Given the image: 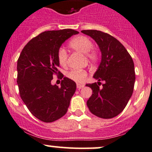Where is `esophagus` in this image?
Masks as SVG:
<instances>
[{"label": "esophagus", "mask_w": 152, "mask_h": 152, "mask_svg": "<svg viewBox=\"0 0 152 152\" xmlns=\"http://www.w3.org/2000/svg\"><path fill=\"white\" fill-rule=\"evenodd\" d=\"M84 87L83 85H82V84H80V83H77V88L79 89V90H80V89H82L83 87Z\"/></svg>", "instance_id": "esophagus-1"}]
</instances>
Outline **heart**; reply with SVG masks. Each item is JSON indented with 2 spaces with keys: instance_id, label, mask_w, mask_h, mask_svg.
Returning <instances> with one entry per match:
<instances>
[{
  "instance_id": "heart-1",
  "label": "heart",
  "mask_w": 152,
  "mask_h": 152,
  "mask_svg": "<svg viewBox=\"0 0 152 152\" xmlns=\"http://www.w3.org/2000/svg\"><path fill=\"white\" fill-rule=\"evenodd\" d=\"M69 47L83 54H86L87 58L92 61H96L98 59V54L92 48V42L87 37L80 35L73 38L69 42ZM58 60L60 65H66L67 62V53L64 48H60L58 52ZM87 77V72L85 70L70 71L67 74V77L77 83H83Z\"/></svg>"
}]
</instances>
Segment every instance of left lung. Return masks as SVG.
I'll use <instances>...</instances> for the list:
<instances>
[{"label": "left lung", "instance_id": "1", "mask_svg": "<svg viewBox=\"0 0 152 152\" xmlns=\"http://www.w3.org/2000/svg\"><path fill=\"white\" fill-rule=\"evenodd\" d=\"M94 40L102 53L101 62L93 77L98 82L87 84L92 90L87 102L90 111L103 119L120 114L132 97L135 83L134 65L124 45L115 37L99 30H82ZM103 81V87L99 88Z\"/></svg>", "mask_w": 152, "mask_h": 152}]
</instances>
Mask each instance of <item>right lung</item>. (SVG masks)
<instances>
[{
  "mask_svg": "<svg viewBox=\"0 0 152 152\" xmlns=\"http://www.w3.org/2000/svg\"><path fill=\"white\" fill-rule=\"evenodd\" d=\"M79 32L72 29L49 30L27 43L18 60L17 83L20 95L29 111L44 122H53L65 115L75 92L76 83L62 78L60 87L53 85L54 75H62L58 52L62 44Z\"/></svg>",
  "mask_w": 152,
  "mask_h": 152,
  "instance_id": "add662e5",
  "label": "right lung"
}]
</instances>
